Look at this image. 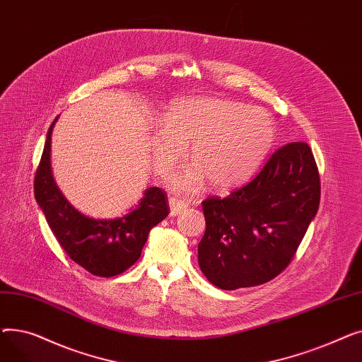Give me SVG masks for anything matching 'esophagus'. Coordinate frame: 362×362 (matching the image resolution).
Returning a JSON list of instances; mask_svg holds the SVG:
<instances>
[{
    "instance_id": "obj_1",
    "label": "esophagus",
    "mask_w": 362,
    "mask_h": 362,
    "mask_svg": "<svg viewBox=\"0 0 362 362\" xmlns=\"http://www.w3.org/2000/svg\"><path fill=\"white\" fill-rule=\"evenodd\" d=\"M168 204H170V214L171 216H177V214L183 213L186 208H187V202L186 201H182V199L175 198V197H170Z\"/></svg>"
}]
</instances>
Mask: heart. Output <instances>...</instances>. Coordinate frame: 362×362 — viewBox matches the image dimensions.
Listing matches in <instances>:
<instances>
[{
    "label": "heart",
    "instance_id": "heart-1",
    "mask_svg": "<svg viewBox=\"0 0 362 362\" xmlns=\"http://www.w3.org/2000/svg\"><path fill=\"white\" fill-rule=\"evenodd\" d=\"M277 129L267 111L217 98L171 103L149 148L158 175H167L186 154L197 164L170 179L176 192L195 194L206 177L216 187L242 185L254 176L276 142Z\"/></svg>",
    "mask_w": 362,
    "mask_h": 362
}]
</instances>
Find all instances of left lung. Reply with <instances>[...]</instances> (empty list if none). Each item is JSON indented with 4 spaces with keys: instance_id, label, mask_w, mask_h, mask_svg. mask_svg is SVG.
I'll list each match as a JSON object with an SVG mask.
<instances>
[{
    "instance_id": "obj_1",
    "label": "left lung",
    "mask_w": 362,
    "mask_h": 362,
    "mask_svg": "<svg viewBox=\"0 0 362 362\" xmlns=\"http://www.w3.org/2000/svg\"><path fill=\"white\" fill-rule=\"evenodd\" d=\"M320 175L305 142L280 146L259 173L226 198L202 201L205 233L198 245L204 276L224 291L277 277L296 255L318 211Z\"/></svg>"
}]
</instances>
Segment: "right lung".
I'll list each match as a JSON object with an SVG mask.
<instances>
[{
    "label": "right lung",
    "mask_w": 362,
    "mask_h": 362,
    "mask_svg": "<svg viewBox=\"0 0 362 362\" xmlns=\"http://www.w3.org/2000/svg\"><path fill=\"white\" fill-rule=\"evenodd\" d=\"M57 119L48 129L35 173V199L71 261L93 276H119L139 259L149 230L168 216L167 194L161 187H149L135 210L116 220H93L74 210L51 175L49 141Z\"/></svg>",
    "instance_id": "right-lung-1"
}]
</instances>
